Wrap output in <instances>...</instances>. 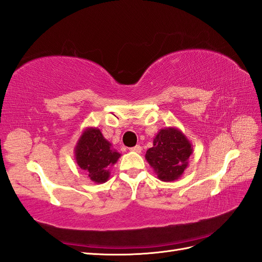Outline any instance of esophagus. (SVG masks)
<instances>
[{
	"label": "esophagus",
	"instance_id": "1",
	"mask_svg": "<svg viewBox=\"0 0 262 262\" xmlns=\"http://www.w3.org/2000/svg\"><path fill=\"white\" fill-rule=\"evenodd\" d=\"M130 150H132V152H136V153H141L142 147L140 145H136L134 147H131Z\"/></svg>",
	"mask_w": 262,
	"mask_h": 262
}]
</instances>
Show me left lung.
<instances>
[{
  "instance_id": "8db88e82",
  "label": "left lung",
  "mask_w": 262,
  "mask_h": 262,
  "mask_svg": "<svg viewBox=\"0 0 262 262\" xmlns=\"http://www.w3.org/2000/svg\"><path fill=\"white\" fill-rule=\"evenodd\" d=\"M192 144L181 130L175 126L163 128L153 140V147L146 150L145 158L162 181H175L188 167Z\"/></svg>"
}]
</instances>
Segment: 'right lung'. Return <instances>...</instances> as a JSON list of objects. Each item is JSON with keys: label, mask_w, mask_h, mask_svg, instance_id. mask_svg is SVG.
<instances>
[{"label": "right lung", "mask_w": 262, "mask_h": 262, "mask_svg": "<svg viewBox=\"0 0 262 262\" xmlns=\"http://www.w3.org/2000/svg\"><path fill=\"white\" fill-rule=\"evenodd\" d=\"M78 167L89 173L92 181L104 184L110 176V168L121 154L113 148L112 143L102 136L98 128H86L74 147Z\"/></svg>", "instance_id": "obj_1"}]
</instances>
